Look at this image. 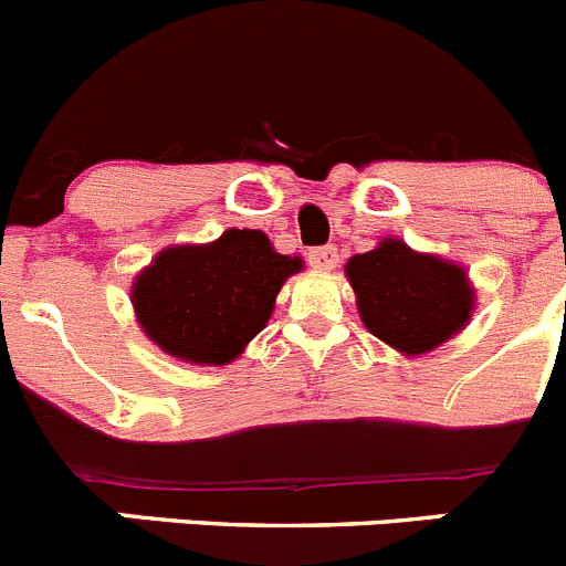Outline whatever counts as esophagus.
<instances>
[{
    "instance_id": "34e87169",
    "label": "esophagus",
    "mask_w": 566,
    "mask_h": 566,
    "mask_svg": "<svg viewBox=\"0 0 566 566\" xmlns=\"http://www.w3.org/2000/svg\"><path fill=\"white\" fill-rule=\"evenodd\" d=\"M310 265L318 271H332L337 265V248L335 245H321L310 251Z\"/></svg>"
}]
</instances>
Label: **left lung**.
<instances>
[{
	"label": "left lung",
	"instance_id": "obj_1",
	"mask_svg": "<svg viewBox=\"0 0 566 566\" xmlns=\"http://www.w3.org/2000/svg\"><path fill=\"white\" fill-rule=\"evenodd\" d=\"M346 276L357 293L363 324L405 355L441 346L472 318L474 295L467 273L410 251L402 240H385L352 256Z\"/></svg>",
	"mask_w": 566,
	"mask_h": 566
}]
</instances>
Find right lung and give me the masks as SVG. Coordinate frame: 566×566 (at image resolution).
<instances>
[{
  "label": "right lung",
  "instance_id": "right-lung-1",
  "mask_svg": "<svg viewBox=\"0 0 566 566\" xmlns=\"http://www.w3.org/2000/svg\"><path fill=\"white\" fill-rule=\"evenodd\" d=\"M298 256L273 251L262 231L231 229L211 245L167 248L134 284L142 329L172 357L223 366L262 332Z\"/></svg>",
  "mask_w": 566,
  "mask_h": 566
}]
</instances>
